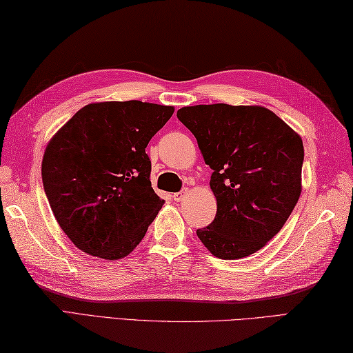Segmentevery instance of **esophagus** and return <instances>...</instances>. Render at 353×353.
I'll return each mask as SVG.
<instances>
[{
    "label": "esophagus",
    "instance_id": "34e87169",
    "mask_svg": "<svg viewBox=\"0 0 353 353\" xmlns=\"http://www.w3.org/2000/svg\"><path fill=\"white\" fill-rule=\"evenodd\" d=\"M186 192H188V190L183 188L182 191H179V192H176V194H172V199H174V201H182V200H183V197L186 196Z\"/></svg>",
    "mask_w": 353,
    "mask_h": 353
}]
</instances>
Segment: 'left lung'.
Listing matches in <instances>:
<instances>
[{
    "label": "left lung",
    "instance_id": "obj_1",
    "mask_svg": "<svg viewBox=\"0 0 353 353\" xmlns=\"http://www.w3.org/2000/svg\"><path fill=\"white\" fill-rule=\"evenodd\" d=\"M212 170L214 221L197 236L214 256L239 259L282 229L302 192V138L262 106L199 104L177 110Z\"/></svg>",
    "mask_w": 353,
    "mask_h": 353
}]
</instances>
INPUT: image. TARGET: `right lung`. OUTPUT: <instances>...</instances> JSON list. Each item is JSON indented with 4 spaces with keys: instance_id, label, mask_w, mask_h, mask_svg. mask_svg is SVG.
<instances>
[{
    "instance_id": "obj_1",
    "label": "right lung",
    "mask_w": 353,
    "mask_h": 353,
    "mask_svg": "<svg viewBox=\"0 0 353 353\" xmlns=\"http://www.w3.org/2000/svg\"><path fill=\"white\" fill-rule=\"evenodd\" d=\"M174 108L130 101L81 108L48 142L42 182L59 226L92 256H127L163 205L150 182V139Z\"/></svg>"
}]
</instances>
